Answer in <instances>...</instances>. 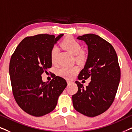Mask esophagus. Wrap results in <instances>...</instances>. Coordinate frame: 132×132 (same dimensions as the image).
Listing matches in <instances>:
<instances>
[{"label": "esophagus", "mask_w": 132, "mask_h": 132, "mask_svg": "<svg viewBox=\"0 0 132 132\" xmlns=\"http://www.w3.org/2000/svg\"><path fill=\"white\" fill-rule=\"evenodd\" d=\"M67 82L68 84H69L71 83V82H72V81H70V80H67Z\"/></svg>", "instance_id": "esophagus-1"}]
</instances>
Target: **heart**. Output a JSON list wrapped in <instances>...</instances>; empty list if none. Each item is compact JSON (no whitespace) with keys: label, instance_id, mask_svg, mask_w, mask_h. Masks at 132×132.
Here are the masks:
<instances>
[{"label":"heart","instance_id":"heart-1","mask_svg":"<svg viewBox=\"0 0 132 132\" xmlns=\"http://www.w3.org/2000/svg\"><path fill=\"white\" fill-rule=\"evenodd\" d=\"M62 46L65 50L73 55H76V59L79 62H83L86 59V54L81 51V46L77 40L71 37H67L62 42ZM57 49L54 47L51 51V59L53 63L56 62ZM78 71V68L76 66H63L59 69L58 75L66 78H71Z\"/></svg>","mask_w":132,"mask_h":132}]
</instances>
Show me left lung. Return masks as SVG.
Returning a JSON list of instances; mask_svg holds the SVG:
<instances>
[{
    "mask_svg": "<svg viewBox=\"0 0 132 132\" xmlns=\"http://www.w3.org/2000/svg\"><path fill=\"white\" fill-rule=\"evenodd\" d=\"M87 45L88 56L78 79L91 81L85 87L76 81L78 87L72 95L73 105L77 111L95 117L110 108L116 96L121 79L118 56L113 46L97 35L85 34L77 37Z\"/></svg>",
    "mask_w": 132,
    "mask_h": 132,
    "instance_id": "obj_1",
    "label": "left lung"
}]
</instances>
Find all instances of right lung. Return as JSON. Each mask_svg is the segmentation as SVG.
<instances>
[{"instance_id":"right-lung-1","label":"right lung","mask_w":132,"mask_h":132,"mask_svg":"<svg viewBox=\"0 0 132 132\" xmlns=\"http://www.w3.org/2000/svg\"><path fill=\"white\" fill-rule=\"evenodd\" d=\"M63 35L27 37L11 56L9 73L14 98L19 107L32 116H43L53 111L67 85L58 76L50 82H43L42 78V74L52 66L51 50Z\"/></svg>"}]
</instances>
